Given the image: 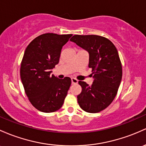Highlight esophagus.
Returning <instances> with one entry per match:
<instances>
[{"label": "esophagus", "instance_id": "34e87169", "mask_svg": "<svg viewBox=\"0 0 146 146\" xmlns=\"http://www.w3.org/2000/svg\"><path fill=\"white\" fill-rule=\"evenodd\" d=\"M71 82H72V84H77V83L78 82V80L76 79V78H71Z\"/></svg>", "mask_w": 146, "mask_h": 146}]
</instances>
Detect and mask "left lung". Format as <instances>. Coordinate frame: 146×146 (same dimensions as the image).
I'll list each match as a JSON object with an SVG mask.
<instances>
[{
	"label": "left lung",
	"instance_id": "8db88e82",
	"mask_svg": "<svg viewBox=\"0 0 146 146\" xmlns=\"http://www.w3.org/2000/svg\"><path fill=\"white\" fill-rule=\"evenodd\" d=\"M70 40L89 52V67L94 78L91 85L78 82L82 87L77 97L78 104L89 113L101 111L115 98L122 79L117 49L110 40L98 35H76Z\"/></svg>",
	"mask_w": 146,
	"mask_h": 146
}]
</instances>
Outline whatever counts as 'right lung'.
Segmentation results:
<instances>
[{
    "instance_id": "add662e5",
    "label": "right lung",
    "mask_w": 146,
    "mask_h": 146,
    "mask_svg": "<svg viewBox=\"0 0 146 146\" xmlns=\"http://www.w3.org/2000/svg\"><path fill=\"white\" fill-rule=\"evenodd\" d=\"M71 36L54 33L39 35L24 52L21 79L29 100L40 111L54 112L63 105L71 80L68 77L59 79L50 73L59 63L62 47Z\"/></svg>"
}]
</instances>
